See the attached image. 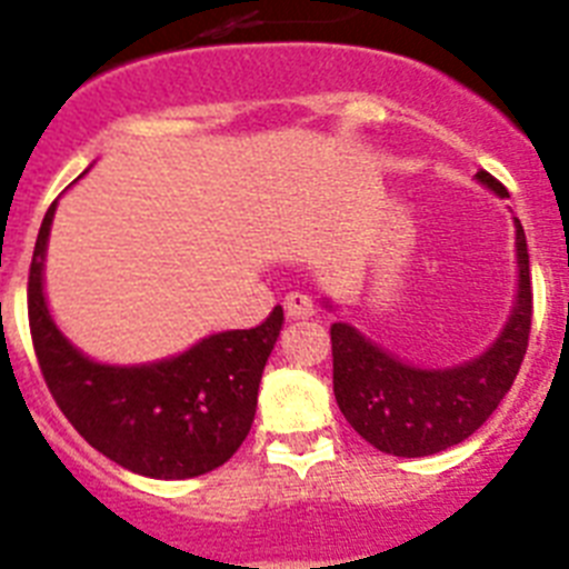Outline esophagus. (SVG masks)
I'll return each instance as SVG.
<instances>
[{
  "label": "esophagus",
  "mask_w": 569,
  "mask_h": 569,
  "mask_svg": "<svg viewBox=\"0 0 569 569\" xmlns=\"http://www.w3.org/2000/svg\"><path fill=\"white\" fill-rule=\"evenodd\" d=\"M284 310H288V319H308V316L316 313L313 301L305 293H290L284 299Z\"/></svg>",
  "instance_id": "esophagus-1"
}]
</instances>
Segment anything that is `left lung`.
Wrapping results in <instances>:
<instances>
[{
	"label": "left lung",
	"mask_w": 569,
	"mask_h": 569,
	"mask_svg": "<svg viewBox=\"0 0 569 569\" xmlns=\"http://www.w3.org/2000/svg\"><path fill=\"white\" fill-rule=\"evenodd\" d=\"M485 188L505 199L507 188L487 170L476 173ZM516 264L519 293L505 330L479 359L465 365L427 370L401 361L373 345L356 328L336 321L333 393L339 410L365 441L390 456L419 459L459 445L492 416L527 353L532 321L530 253L525 228L516 219Z\"/></svg>",
	"instance_id": "obj_1"
}]
</instances>
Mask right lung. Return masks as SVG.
Masks as SVG:
<instances>
[{
    "label": "right lung",
    "instance_id": "obj_1",
    "mask_svg": "<svg viewBox=\"0 0 569 569\" xmlns=\"http://www.w3.org/2000/svg\"><path fill=\"white\" fill-rule=\"evenodd\" d=\"M50 204L28 276V319L44 385L77 433L119 467L148 479H193L222 467L248 439L259 381L284 313L250 330H224L150 365H102L50 319L42 288Z\"/></svg>",
    "mask_w": 569,
    "mask_h": 569
}]
</instances>
